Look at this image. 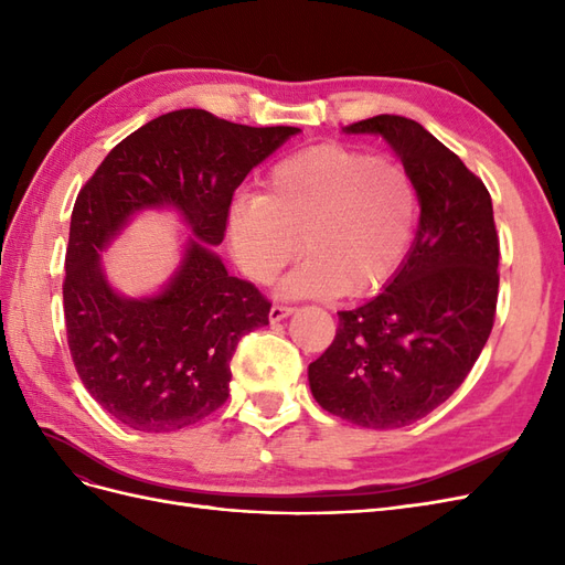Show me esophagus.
I'll return each mask as SVG.
<instances>
[{
	"label": "esophagus",
	"mask_w": 565,
	"mask_h": 565,
	"mask_svg": "<svg viewBox=\"0 0 565 565\" xmlns=\"http://www.w3.org/2000/svg\"><path fill=\"white\" fill-rule=\"evenodd\" d=\"M292 313H295L292 306L273 303V306H270V313H268V318H270V322H278V320H282V318H287V316H292Z\"/></svg>",
	"instance_id": "obj_1"
}]
</instances>
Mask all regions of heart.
<instances>
[{"label": "heart", "mask_w": 565, "mask_h": 565, "mask_svg": "<svg viewBox=\"0 0 565 565\" xmlns=\"http://www.w3.org/2000/svg\"><path fill=\"white\" fill-rule=\"evenodd\" d=\"M417 216V185L398 160L330 141L280 160L264 195L231 202L226 226L252 280L273 282L303 249L309 259L282 282V295L365 297L403 266Z\"/></svg>", "instance_id": "heart-1"}]
</instances>
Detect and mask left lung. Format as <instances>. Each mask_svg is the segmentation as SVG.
Listing matches in <instances>:
<instances>
[{
	"label": "left lung",
	"mask_w": 565,
	"mask_h": 565,
	"mask_svg": "<svg viewBox=\"0 0 565 565\" xmlns=\"http://www.w3.org/2000/svg\"><path fill=\"white\" fill-rule=\"evenodd\" d=\"M344 131L386 139L415 179L422 214L384 292L339 311L309 382L328 413L401 429L446 403L481 355L498 309L500 237L486 183L415 119L377 115Z\"/></svg>",
	"instance_id": "1"
}]
</instances>
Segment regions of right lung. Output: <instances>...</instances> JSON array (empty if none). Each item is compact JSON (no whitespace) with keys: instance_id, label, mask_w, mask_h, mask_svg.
<instances>
[{"instance_id":"1","label":"right lung","mask_w":565,"mask_h":565,"mask_svg":"<svg viewBox=\"0 0 565 565\" xmlns=\"http://www.w3.org/2000/svg\"><path fill=\"white\" fill-rule=\"evenodd\" d=\"M297 131L174 110L119 141L82 185L65 252L67 347L84 388L119 424L177 431L226 403L237 341L268 324L270 301L207 247L224 241L235 188ZM164 203L194 231L184 262L158 298H119L97 252L131 213Z\"/></svg>"}]
</instances>
